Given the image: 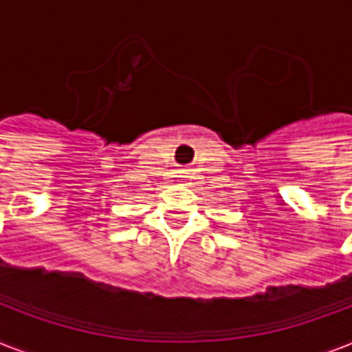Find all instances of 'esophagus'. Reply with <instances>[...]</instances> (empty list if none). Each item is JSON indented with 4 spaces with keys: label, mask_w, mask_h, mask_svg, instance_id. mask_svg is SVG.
Returning a JSON list of instances; mask_svg holds the SVG:
<instances>
[{
    "label": "esophagus",
    "mask_w": 352,
    "mask_h": 352,
    "mask_svg": "<svg viewBox=\"0 0 352 352\" xmlns=\"http://www.w3.org/2000/svg\"><path fill=\"white\" fill-rule=\"evenodd\" d=\"M181 177H188V170H182L181 171Z\"/></svg>",
    "instance_id": "esophagus-1"
}]
</instances>
